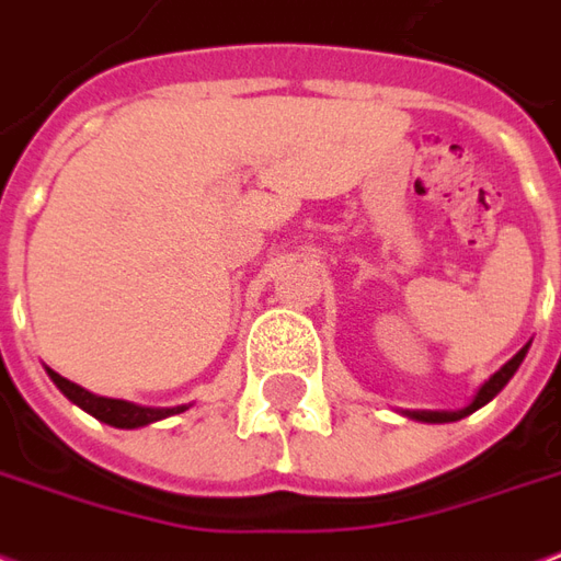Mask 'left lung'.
Masks as SVG:
<instances>
[{
	"mask_svg": "<svg viewBox=\"0 0 561 561\" xmlns=\"http://www.w3.org/2000/svg\"><path fill=\"white\" fill-rule=\"evenodd\" d=\"M529 344L533 342H526L517 354L508 359V363L502 365L500 371H493L484 383L476 389V396H472V401L467 404V408H460V410H401L404 416L408 419H416V422H431V425H443V422H458V419L463 416H470V413H476L479 408H484L488 401H493V398L500 396L502 389H505V383L512 380L514 371L520 368V363L526 359V354H529Z\"/></svg>",
	"mask_w": 561,
	"mask_h": 561,
	"instance_id": "8db88e82",
	"label": "left lung"
}]
</instances>
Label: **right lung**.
I'll use <instances>...</instances> for the list:
<instances>
[{"label":"right lung","instance_id":"obj_1","mask_svg":"<svg viewBox=\"0 0 561 561\" xmlns=\"http://www.w3.org/2000/svg\"><path fill=\"white\" fill-rule=\"evenodd\" d=\"M47 375L53 383L59 386V392L68 401H73L77 408H82L85 413H91L94 419H101L112 428H145V425H151V422H160V419L175 416V413H184L190 410V404H178V408H142V404H133V401H122V398H103L94 396L89 389H82V386L70 383L68 377L56 375L53 368H47Z\"/></svg>","mask_w":561,"mask_h":561}]
</instances>
